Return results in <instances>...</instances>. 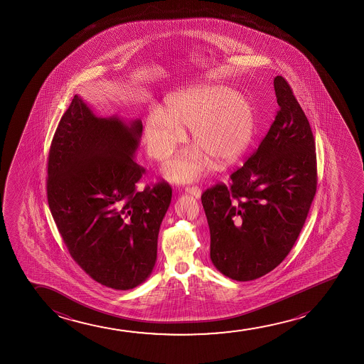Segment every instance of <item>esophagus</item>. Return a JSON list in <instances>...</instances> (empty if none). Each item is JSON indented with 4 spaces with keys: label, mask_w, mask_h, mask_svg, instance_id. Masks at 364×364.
<instances>
[{
    "label": "esophagus",
    "mask_w": 364,
    "mask_h": 364,
    "mask_svg": "<svg viewBox=\"0 0 364 364\" xmlns=\"http://www.w3.org/2000/svg\"><path fill=\"white\" fill-rule=\"evenodd\" d=\"M185 191H186L188 194L195 196L196 199L201 198V190H200V188H198V186H186Z\"/></svg>",
    "instance_id": "1"
}]
</instances>
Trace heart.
<instances>
[{
    "instance_id": "obj_1",
    "label": "heart",
    "mask_w": 364,
    "mask_h": 364,
    "mask_svg": "<svg viewBox=\"0 0 364 364\" xmlns=\"http://www.w3.org/2000/svg\"><path fill=\"white\" fill-rule=\"evenodd\" d=\"M195 149L176 155L163 166V174L175 183L194 181L213 168V161L228 165L244 154L254 139L256 114L244 95L225 85H203L170 95L163 113L150 110L143 128L146 153L151 159H166L185 140Z\"/></svg>"
}]
</instances>
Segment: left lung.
<instances>
[{
	"label": "left lung",
	"mask_w": 364,
	"mask_h": 364,
	"mask_svg": "<svg viewBox=\"0 0 364 364\" xmlns=\"http://www.w3.org/2000/svg\"><path fill=\"white\" fill-rule=\"evenodd\" d=\"M279 110L244 166L201 195L210 259L221 274L251 281L277 267L294 247L317 189L314 134L287 80L277 75Z\"/></svg>",
	"instance_id": "left-lung-1"
}]
</instances>
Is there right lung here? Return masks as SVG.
<instances>
[{
	"label": "right lung",
	"mask_w": 364,
	"mask_h": 364,
	"mask_svg": "<svg viewBox=\"0 0 364 364\" xmlns=\"http://www.w3.org/2000/svg\"><path fill=\"white\" fill-rule=\"evenodd\" d=\"M141 120L98 117L75 95L50 144L47 199L70 256L105 287L134 289L154 269L171 188L136 191Z\"/></svg>",
	"instance_id": "add662e5"
}]
</instances>
